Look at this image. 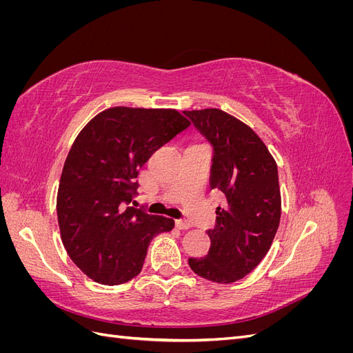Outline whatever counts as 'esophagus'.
I'll use <instances>...</instances> for the list:
<instances>
[{"instance_id":"34e87169","label":"esophagus","mask_w":353,"mask_h":353,"mask_svg":"<svg viewBox=\"0 0 353 353\" xmlns=\"http://www.w3.org/2000/svg\"><path fill=\"white\" fill-rule=\"evenodd\" d=\"M175 227L179 230H188L191 225H190V222L185 219H175Z\"/></svg>"}]
</instances>
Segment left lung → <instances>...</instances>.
<instances>
[{
	"label": "left lung",
	"mask_w": 353,
	"mask_h": 353,
	"mask_svg": "<svg viewBox=\"0 0 353 353\" xmlns=\"http://www.w3.org/2000/svg\"><path fill=\"white\" fill-rule=\"evenodd\" d=\"M212 145L210 190L225 196L208 230L210 249L188 265L201 279L228 284L252 272L268 253L280 225L279 169L261 138L219 109L184 112Z\"/></svg>",
	"instance_id": "left-lung-1"
}]
</instances>
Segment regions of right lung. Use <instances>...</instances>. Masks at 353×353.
<instances>
[{"mask_svg": "<svg viewBox=\"0 0 353 353\" xmlns=\"http://www.w3.org/2000/svg\"><path fill=\"white\" fill-rule=\"evenodd\" d=\"M188 126L176 110L113 108L74 140L59 184L57 218L70 259L95 283L132 280L153 237L174 228V219L130 203L144 163Z\"/></svg>", "mask_w": 353, "mask_h": 353, "instance_id": "1", "label": "right lung"}]
</instances>
